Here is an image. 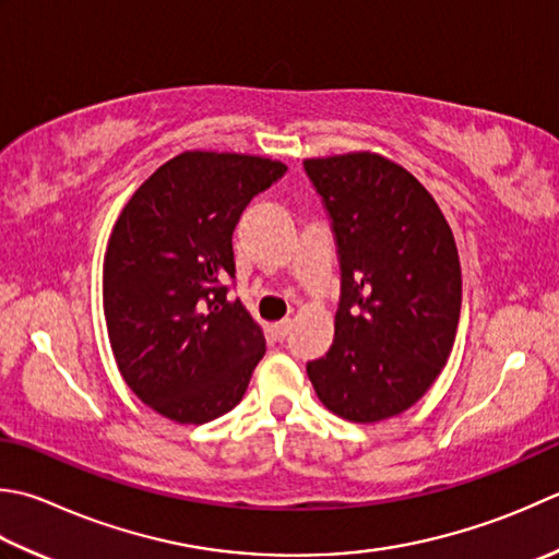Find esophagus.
Here are the masks:
<instances>
[{
  "mask_svg": "<svg viewBox=\"0 0 559 559\" xmlns=\"http://www.w3.org/2000/svg\"><path fill=\"white\" fill-rule=\"evenodd\" d=\"M290 320H281V322H273L271 324V332L276 334V338H286L290 334Z\"/></svg>",
  "mask_w": 559,
  "mask_h": 559,
  "instance_id": "esophagus-1",
  "label": "esophagus"
}]
</instances>
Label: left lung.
<instances>
[{
	"instance_id": "8db88e82",
	"label": "left lung",
	"mask_w": 559,
	"mask_h": 559,
	"mask_svg": "<svg viewBox=\"0 0 559 559\" xmlns=\"http://www.w3.org/2000/svg\"><path fill=\"white\" fill-rule=\"evenodd\" d=\"M302 164L332 217L342 269L334 344L308 364L310 382L336 417H397L453 352L463 278L451 225L407 169L376 152Z\"/></svg>"
}]
</instances>
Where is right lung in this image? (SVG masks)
Returning <instances> with one entry per match:
<instances>
[{
    "label": "right lung",
    "mask_w": 559,
    "mask_h": 559,
    "mask_svg": "<svg viewBox=\"0 0 559 559\" xmlns=\"http://www.w3.org/2000/svg\"><path fill=\"white\" fill-rule=\"evenodd\" d=\"M286 164L181 152L130 195L104 257L108 342L128 388L162 417L205 424L242 400L266 338L239 300L233 233Z\"/></svg>",
    "instance_id": "obj_1"
}]
</instances>
